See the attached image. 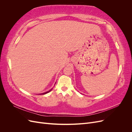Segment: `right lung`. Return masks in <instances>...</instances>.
<instances>
[{
    "label": "right lung",
    "instance_id": "obj_1",
    "mask_svg": "<svg viewBox=\"0 0 132 132\" xmlns=\"http://www.w3.org/2000/svg\"><path fill=\"white\" fill-rule=\"evenodd\" d=\"M55 83H56V82H55ZM53 89V88H52ZM52 89H51V90H50L49 91H47V92H45V93H41V94H39H39H40V95H45V94H47V93H49V92H50L52 90Z\"/></svg>",
    "mask_w": 132,
    "mask_h": 132
}]
</instances>
